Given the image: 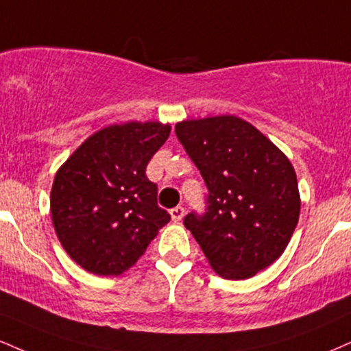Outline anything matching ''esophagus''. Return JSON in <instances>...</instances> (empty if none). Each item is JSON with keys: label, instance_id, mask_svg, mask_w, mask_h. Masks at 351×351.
<instances>
[{"label": "esophagus", "instance_id": "esophagus-1", "mask_svg": "<svg viewBox=\"0 0 351 351\" xmlns=\"http://www.w3.org/2000/svg\"><path fill=\"white\" fill-rule=\"evenodd\" d=\"M170 216L175 222H180L181 219L184 217V208H181V206H176V208H173L170 210Z\"/></svg>", "mask_w": 351, "mask_h": 351}]
</instances>
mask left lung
I'll return each mask as SVG.
<instances>
[{
    "label": "left lung",
    "instance_id": "8db88e82",
    "mask_svg": "<svg viewBox=\"0 0 351 351\" xmlns=\"http://www.w3.org/2000/svg\"><path fill=\"white\" fill-rule=\"evenodd\" d=\"M175 132L209 189L208 213L188 214L219 276L247 280L288 247L301 213L293 163L267 135L237 116L181 121Z\"/></svg>",
    "mask_w": 351,
    "mask_h": 351
}]
</instances>
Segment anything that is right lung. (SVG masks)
Masks as SVG:
<instances>
[{
	"label": "right lung",
	"instance_id": "obj_1",
	"mask_svg": "<svg viewBox=\"0 0 351 351\" xmlns=\"http://www.w3.org/2000/svg\"><path fill=\"white\" fill-rule=\"evenodd\" d=\"M170 130L157 121L108 125L58 168L50 191L53 229L83 269L119 276L170 222L157 204V184L145 175Z\"/></svg>",
	"mask_w": 351,
	"mask_h": 351
}]
</instances>
